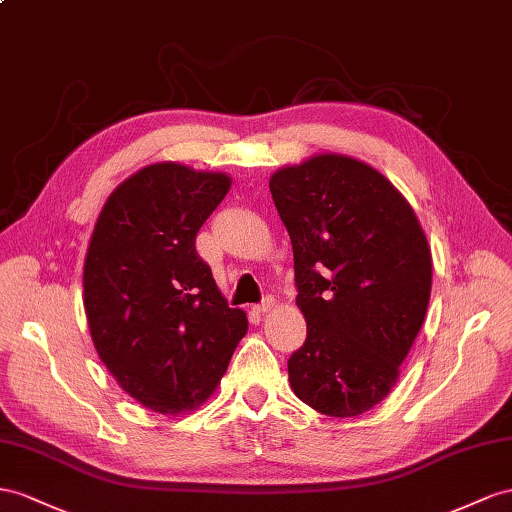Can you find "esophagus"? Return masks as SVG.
Returning a JSON list of instances; mask_svg holds the SVG:
<instances>
[{
  "label": "esophagus",
  "instance_id": "esophagus-1",
  "mask_svg": "<svg viewBox=\"0 0 512 512\" xmlns=\"http://www.w3.org/2000/svg\"><path fill=\"white\" fill-rule=\"evenodd\" d=\"M274 305H277V300H274V296H266L255 309H257L259 313H268V311L274 309Z\"/></svg>",
  "mask_w": 512,
  "mask_h": 512
}]
</instances>
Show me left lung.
<instances>
[{
  "label": "left lung",
  "instance_id": "1",
  "mask_svg": "<svg viewBox=\"0 0 512 512\" xmlns=\"http://www.w3.org/2000/svg\"><path fill=\"white\" fill-rule=\"evenodd\" d=\"M290 233L307 339L287 361L296 396L331 417L387 398L422 329L432 287L411 203L370 164L318 153L270 177Z\"/></svg>",
  "mask_w": 512,
  "mask_h": 512
}]
</instances>
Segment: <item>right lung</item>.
Segmentation results:
<instances>
[{"label":"right lung","mask_w":512,"mask_h":512,"mask_svg":"<svg viewBox=\"0 0 512 512\" xmlns=\"http://www.w3.org/2000/svg\"><path fill=\"white\" fill-rule=\"evenodd\" d=\"M229 188L227 173L149 164L114 188L90 235V337L121 389L155 413L201 406L248 331L194 248Z\"/></svg>","instance_id":"1"}]
</instances>
